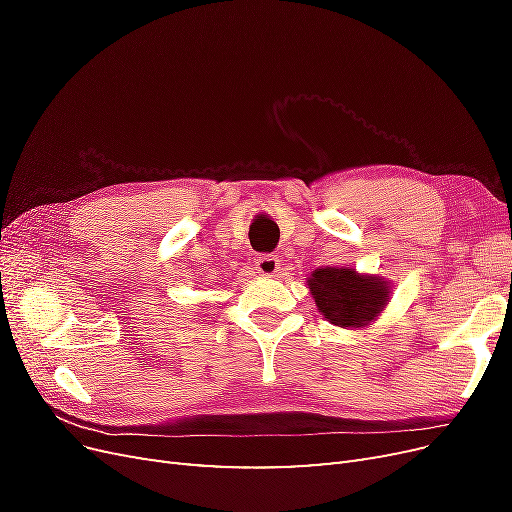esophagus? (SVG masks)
Wrapping results in <instances>:
<instances>
[{
  "mask_svg": "<svg viewBox=\"0 0 512 512\" xmlns=\"http://www.w3.org/2000/svg\"><path fill=\"white\" fill-rule=\"evenodd\" d=\"M256 271L260 275H275L280 271V258L275 254H258L256 256Z\"/></svg>",
  "mask_w": 512,
  "mask_h": 512,
  "instance_id": "esophagus-1",
  "label": "esophagus"
}]
</instances>
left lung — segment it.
Segmentation results:
<instances>
[{
    "label": "left lung",
    "instance_id": "8db88e82",
    "mask_svg": "<svg viewBox=\"0 0 512 512\" xmlns=\"http://www.w3.org/2000/svg\"><path fill=\"white\" fill-rule=\"evenodd\" d=\"M309 290L324 318L337 327L356 329L374 320L389 297V286L378 277L359 275L354 269H316Z\"/></svg>",
    "mask_w": 512,
    "mask_h": 512
}]
</instances>
